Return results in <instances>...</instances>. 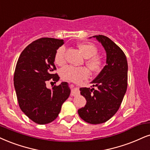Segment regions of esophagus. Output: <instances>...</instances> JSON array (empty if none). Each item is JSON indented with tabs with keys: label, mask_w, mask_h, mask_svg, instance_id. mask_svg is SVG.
I'll return each instance as SVG.
<instances>
[{
	"label": "esophagus",
	"mask_w": 150,
	"mask_h": 150,
	"mask_svg": "<svg viewBox=\"0 0 150 150\" xmlns=\"http://www.w3.org/2000/svg\"><path fill=\"white\" fill-rule=\"evenodd\" d=\"M79 90L77 89V88H74V89H72L71 92V96H74L79 95Z\"/></svg>",
	"instance_id": "34e87169"
}]
</instances>
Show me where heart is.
I'll return each mask as SVG.
<instances>
[{
	"label": "heart",
	"instance_id": "b5f03b06",
	"mask_svg": "<svg viewBox=\"0 0 150 150\" xmlns=\"http://www.w3.org/2000/svg\"><path fill=\"white\" fill-rule=\"evenodd\" d=\"M78 47L83 56L86 58V64L92 72L100 71L103 67V61L98 54V49L94 44L80 43ZM64 46H61L55 51L54 55L55 62L58 65H62L65 62ZM86 67H74L67 65L60 71L61 78L66 81L78 82L89 77L90 71Z\"/></svg>",
	"mask_w": 150,
	"mask_h": 150
}]
</instances>
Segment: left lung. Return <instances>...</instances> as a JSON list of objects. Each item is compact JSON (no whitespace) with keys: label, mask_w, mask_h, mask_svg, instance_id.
<instances>
[{"label":"left lung","mask_w":150,"mask_h":150,"mask_svg":"<svg viewBox=\"0 0 150 150\" xmlns=\"http://www.w3.org/2000/svg\"><path fill=\"white\" fill-rule=\"evenodd\" d=\"M94 37L106 50V64L92 81V88H80L87 103L78 112L85 122L97 125L108 121L120 108L127 88L128 64L125 53L110 38L102 35Z\"/></svg>","instance_id":"8db88e82"}]
</instances>
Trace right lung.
Here are the masks:
<instances>
[{"label":"right lung","instance_id":"right-lung-1","mask_svg":"<svg viewBox=\"0 0 150 150\" xmlns=\"http://www.w3.org/2000/svg\"><path fill=\"white\" fill-rule=\"evenodd\" d=\"M63 40L42 38L25 48L18 59L14 74V85L21 110L39 125L49 124L58 117L62 103L68 99L67 83L48 89L47 83H55L60 77L54 64L56 50Z\"/></svg>","mask_w":150,"mask_h":150}]
</instances>
